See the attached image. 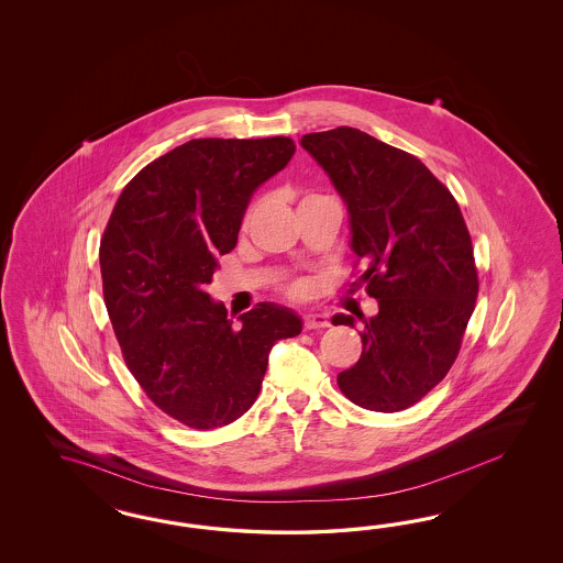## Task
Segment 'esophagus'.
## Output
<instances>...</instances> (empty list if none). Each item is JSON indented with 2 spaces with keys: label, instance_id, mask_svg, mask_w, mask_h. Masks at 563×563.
<instances>
[{
  "label": "esophagus",
  "instance_id": "1",
  "mask_svg": "<svg viewBox=\"0 0 563 563\" xmlns=\"http://www.w3.org/2000/svg\"><path fill=\"white\" fill-rule=\"evenodd\" d=\"M328 316L325 313H306L303 316V328L306 330H316V328H328Z\"/></svg>",
  "mask_w": 563,
  "mask_h": 563
}]
</instances>
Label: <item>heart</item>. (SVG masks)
I'll return each mask as SVG.
<instances>
[{"label":"heart","instance_id":"1","mask_svg":"<svg viewBox=\"0 0 563 563\" xmlns=\"http://www.w3.org/2000/svg\"><path fill=\"white\" fill-rule=\"evenodd\" d=\"M250 217H252V212H247L245 214V222L250 221ZM290 295H295V297H301L303 292H306V285H301V283H297V285H292L289 289Z\"/></svg>","mask_w":563,"mask_h":563}]
</instances>
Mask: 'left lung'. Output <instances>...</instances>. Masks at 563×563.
Instances as JSON below:
<instances>
[{"instance_id": "8db88e82", "label": "left lung", "mask_w": 563, "mask_h": 563, "mask_svg": "<svg viewBox=\"0 0 563 563\" xmlns=\"http://www.w3.org/2000/svg\"><path fill=\"white\" fill-rule=\"evenodd\" d=\"M301 146L349 210L351 250L365 264L351 287L377 299L374 318L358 316L363 353L336 382L363 409H409L450 372L477 301L459 202L417 156L355 128L306 134ZM332 322L355 325V318Z\"/></svg>"}]
</instances>
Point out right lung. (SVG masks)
Segmentation results:
<instances>
[{"label":"right lung","instance_id":"1","mask_svg":"<svg viewBox=\"0 0 563 563\" xmlns=\"http://www.w3.org/2000/svg\"><path fill=\"white\" fill-rule=\"evenodd\" d=\"M292 154L285 136L189 140L137 173L104 229L102 295L125 365L158 409L191 429L229 426L250 409L274 342L303 328L276 303L233 324L206 292L254 191Z\"/></svg>","mask_w":563,"mask_h":563}]
</instances>
